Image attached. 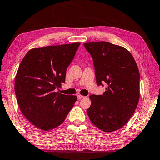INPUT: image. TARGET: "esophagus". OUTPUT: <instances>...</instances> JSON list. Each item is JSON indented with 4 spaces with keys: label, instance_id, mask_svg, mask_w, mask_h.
<instances>
[{
    "label": "esophagus",
    "instance_id": "esophagus-1",
    "mask_svg": "<svg viewBox=\"0 0 160 160\" xmlns=\"http://www.w3.org/2000/svg\"><path fill=\"white\" fill-rule=\"evenodd\" d=\"M77 98H78V99H81L82 98H84V96L81 95H77Z\"/></svg>",
    "mask_w": 160,
    "mask_h": 160
}]
</instances>
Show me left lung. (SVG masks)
I'll return each instance as SVG.
<instances>
[{
  "instance_id": "8db88e82",
  "label": "left lung",
  "mask_w": 160,
  "mask_h": 160,
  "mask_svg": "<svg viewBox=\"0 0 160 160\" xmlns=\"http://www.w3.org/2000/svg\"><path fill=\"white\" fill-rule=\"evenodd\" d=\"M94 64L98 86L107 84L103 95L90 96L87 109L90 121L107 132L123 127L133 115L139 100L140 74L130 52L107 42L84 43Z\"/></svg>"
}]
</instances>
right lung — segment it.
Masks as SVG:
<instances>
[{
	"label": "right lung",
	"instance_id": "1",
	"mask_svg": "<svg viewBox=\"0 0 160 160\" xmlns=\"http://www.w3.org/2000/svg\"><path fill=\"white\" fill-rule=\"evenodd\" d=\"M79 42L34 48L26 54L15 77L14 91L23 115L44 131L64 122L77 98L55 92L65 81L66 70Z\"/></svg>",
	"mask_w": 160,
	"mask_h": 160
}]
</instances>
